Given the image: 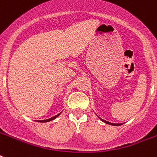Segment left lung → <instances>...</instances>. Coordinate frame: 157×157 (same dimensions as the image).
Segmentation results:
<instances>
[{
  "instance_id": "1",
  "label": "left lung",
  "mask_w": 157,
  "mask_h": 157,
  "mask_svg": "<svg viewBox=\"0 0 157 157\" xmlns=\"http://www.w3.org/2000/svg\"><path fill=\"white\" fill-rule=\"evenodd\" d=\"M98 118H99V119H100L102 121L104 122V123H106V124H111V125H114V126H119V125H121V124H116V123H111V122L107 121H105V120L101 119L99 117H98Z\"/></svg>"
}]
</instances>
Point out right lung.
Returning <instances> with one entry per match:
<instances>
[{"label":"right lung","instance_id":"obj_1","mask_svg":"<svg viewBox=\"0 0 157 157\" xmlns=\"http://www.w3.org/2000/svg\"><path fill=\"white\" fill-rule=\"evenodd\" d=\"M62 112H60V113H59L58 115H56V116H54V117H51V118H50V119H46V120H41V121H38V122H48V121H53V120H54L56 117H58L59 116V115L61 114Z\"/></svg>","mask_w":157,"mask_h":157}]
</instances>
